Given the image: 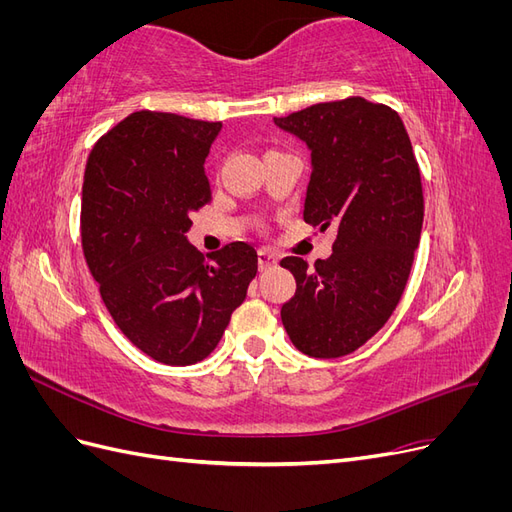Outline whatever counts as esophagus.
Instances as JSON below:
<instances>
[{
	"instance_id": "obj_1",
	"label": "esophagus",
	"mask_w": 512,
	"mask_h": 512,
	"mask_svg": "<svg viewBox=\"0 0 512 512\" xmlns=\"http://www.w3.org/2000/svg\"><path fill=\"white\" fill-rule=\"evenodd\" d=\"M277 260H280V258H277L271 250H267V247H262V250H258V267H260V271L275 267Z\"/></svg>"
}]
</instances>
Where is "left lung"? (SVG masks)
Returning <instances> with one entry per match:
<instances>
[{
    "mask_svg": "<svg viewBox=\"0 0 512 512\" xmlns=\"http://www.w3.org/2000/svg\"><path fill=\"white\" fill-rule=\"evenodd\" d=\"M273 121L312 151L303 220L337 230L314 269L282 258L297 280L282 322L303 354L337 359L374 337L404 294L423 228L421 170L404 121L384 104L348 98Z\"/></svg>",
    "mask_w": 512,
    "mask_h": 512,
    "instance_id": "left-lung-1",
    "label": "left lung"
}]
</instances>
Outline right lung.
<instances>
[{"label":"right lung","instance_id":"add662e5","mask_svg":"<svg viewBox=\"0 0 512 512\" xmlns=\"http://www.w3.org/2000/svg\"><path fill=\"white\" fill-rule=\"evenodd\" d=\"M220 121L138 111L89 153L81 237L102 301L130 342L164 365L209 356L245 301L258 254L243 241L205 260L185 237L211 200L205 158Z\"/></svg>","mask_w":512,"mask_h":512}]
</instances>
